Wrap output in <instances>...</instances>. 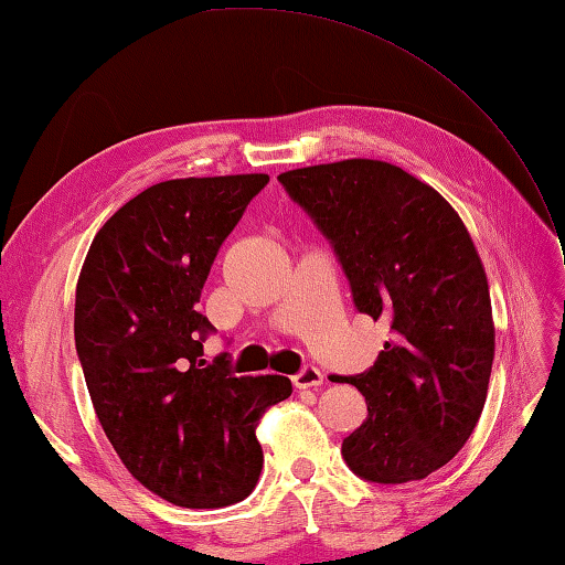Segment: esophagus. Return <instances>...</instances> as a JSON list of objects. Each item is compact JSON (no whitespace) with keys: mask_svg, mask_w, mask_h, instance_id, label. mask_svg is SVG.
<instances>
[{"mask_svg":"<svg viewBox=\"0 0 565 565\" xmlns=\"http://www.w3.org/2000/svg\"><path fill=\"white\" fill-rule=\"evenodd\" d=\"M322 372L318 367H305L302 372H298L292 377L295 390H310V387H320L322 384Z\"/></svg>","mask_w":565,"mask_h":565,"instance_id":"obj_1","label":"esophagus"}]
</instances>
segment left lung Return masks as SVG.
<instances>
[{"label": "left lung", "mask_w": 565, "mask_h": 565, "mask_svg": "<svg viewBox=\"0 0 565 565\" xmlns=\"http://www.w3.org/2000/svg\"><path fill=\"white\" fill-rule=\"evenodd\" d=\"M332 243L354 308L390 324L354 384L367 419L342 457L374 483L427 479L481 417L493 364L489 280L459 213L399 166L348 158L277 175Z\"/></svg>", "instance_id": "8db88e82"}]
</instances>
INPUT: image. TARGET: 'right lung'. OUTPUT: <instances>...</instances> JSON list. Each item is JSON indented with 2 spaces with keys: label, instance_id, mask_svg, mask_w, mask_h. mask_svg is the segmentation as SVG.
<instances>
[{
  "label": "right lung",
  "instance_id": "right-lung-1",
  "mask_svg": "<svg viewBox=\"0 0 565 565\" xmlns=\"http://www.w3.org/2000/svg\"><path fill=\"white\" fill-rule=\"evenodd\" d=\"M265 173L175 178L131 198L96 233L76 282L74 338L108 441L156 497L223 509L255 489V427L288 399L280 374L233 377L205 364L198 312L217 250Z\"/></svg>",
  "mask_w": 565,
  "mask_h": 565
}]
</instances>
